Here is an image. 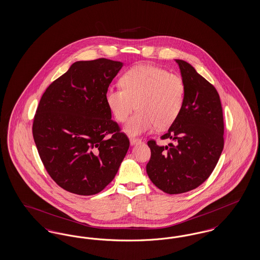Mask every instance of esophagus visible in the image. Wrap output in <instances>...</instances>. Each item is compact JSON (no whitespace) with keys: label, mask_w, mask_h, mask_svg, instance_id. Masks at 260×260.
I'll return each mask as SVG.
<instances>
[{"label":"esophagus","mask_w":260,"mask_h":260,"mask_svg":"<svg viewBox=\"0 0 260 260\" xmlns=\"http://www.w3.org/2000/svg\"><path fill=\"white\" fill-rule=\"evenodd\" d=\"M129 142H131V145H135V144H138L141 142V140L139 138H136V137H131L129 138Z\"/></svg>","instance_id":"1"}]
</instances>
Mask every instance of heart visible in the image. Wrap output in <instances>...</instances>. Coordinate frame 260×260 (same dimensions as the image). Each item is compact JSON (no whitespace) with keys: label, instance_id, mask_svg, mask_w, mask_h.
<instances>
[{"label":"heart","instance_id":"1","mask_svg":"<svg viewBox=\"0 0 260 260\" xmlns=\"http://www.w3.org/2000/svg\"><path fill=\"white\" fill-rule=\"evenodd\" d=\"M120 87L109 88L105 101L114 118L124 123V132L136 136L156 126L165 129L177 120L185 101V83L177 74L151 65H136L120 79Z\"/></svg>","mask_w":260,"mask_h":260}]
</instances>
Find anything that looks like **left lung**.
Here are the masks:
<instances>
[{
    "mask_svg": "<svg viewBox=\"0 0 260 260\" xmlns=\"http://www.w3.org/2000/svg\"><path fill=\"white\" fill-rule=\"evenodd\" d=\"M177 62L185 83V101L177 120L161 139L174 144L147 142L151 158L146 172L151 181L168 194H181L205 182L214 170L224 146V123L219 94L195 68Z\"/></svg>",
    "mask_w": 260,
    "mask_h": 260,
    "instance_id": "left-lung-1",
    "label": "left lung"
}]
</instances>
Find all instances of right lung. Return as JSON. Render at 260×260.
Segmentation results:
<instances>
[{"label": "right lung", "mask_w": 260, "mask_h": 260, "mask_svg": "<svg viewBox=\"0 0 260 260\" xmlns=\"http://www.w3.org/2000/svg\"><path fill=\"white\" fill-rule=\"evenodd\" d=\"M123 63L77 61L41 98L33 137L50 177L64 190L89 196L114 179L129 140L111 119L105 93Z\"/></svg>", "instance_id": "obj_1"}]
</instances>
